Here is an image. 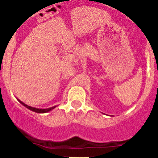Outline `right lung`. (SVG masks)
Segmentation results:
<instances>
[{
    "label": "right lung",
    "mask_w": 158,
    "mask_h": 158,
    "mask_svg": "<svg viewBox=\"0 0 158 158\" xmlns=\"http://www.w3.org/2000/svg\"><path fill=\"white\" fill-rule=\"evenodd\" d=\"M18 101H19V102L21 103L22 104H23V106H25L26 107H27L28 109H29V110H32V111H34V112H36V113H47L48 112V111H50V110H53V109L54 108V107H56V106H54V107H50V108H46V109H40V108H36V107H30V106H28L26 105V104H24L23 102H22L20 100L17 99Z\"/></svg>",
    "instance_id": "obj_1"
}]
</instances>
